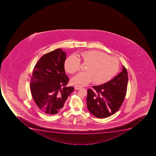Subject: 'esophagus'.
I'll return each instance as SVG.
<instances>
[{"instance_id":"1","label":"esophagus","mask_w":156,"mask_h":156,"mask_svg":"<svg viewBox=\"0 0 156 156\" xmlns=\"http://www.w3.org/2000/svg\"><path fill=\"white\" fill-rule=\"evenodd\" d=\"M83 87L80 86V85H78V84H76L75 86V89L76 90H79L81 88H82Z\"/></svg>"}]
</instances>
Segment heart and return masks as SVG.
Wrapping results in <instances>:
<instances>
[{"label": "heart", "mask_w": 156, "mask_h": 156, "mask_svg": "<svg viewBox=\"0 0 156 156\" xmlns=\"http://www.w3.org/2000/svg\"><path fill=\"white\" fill-rule=\"evenodd\" d=\"M80 61L87 63L86 72H80L73 78L75 83L86 85L91 83L102 84L108 82L119 71V62L115 57L97 50L83 51L79 58L71 56L65 62V69L70 73H76L80 68Z\"/></svg>", "instance_id": "heart-1"}]
</instances>
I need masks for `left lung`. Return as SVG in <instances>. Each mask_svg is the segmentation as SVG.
Here are the masks:
<instances>
[{
	"mask_svg": "<svg viewBox=\"0 0 156 156\" xmlns=\"http://www.w3.org/2000/svg\"><path fill=\"white\" fill-rule=\"evenodd\" d=\"M128 73L124 66L123 70L113 79L104 84L93 86L88 90L87 108L95 117L106 118L117 112L126 94Z\"/></svg>",
	"mask_w": 156,
	"mask_h": 156,
	"instance_id": "obj_1",
	"label": "left lung"
}]
</instances>
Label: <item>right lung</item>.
I'll return each instance as SVG.
<instances>
[{
    "mask_svg": "<svg viewBox=\"0 0 156 156\" xmlns=\"http://www.w3.org/2000/svg\"><path fill=\"white\" fill-rule=\"evenodd\" d=\"M66 57V53L58 48L43 55L33 69L32 96L38 108L48 115L62 110L74 89L73 87H65L69 81L65 72Z\"/></svg>",
    "mask_w": 156,
    "mask_h": 156,
    "instance_id": "1",
    "label": "right lung"
}]
</instances>
